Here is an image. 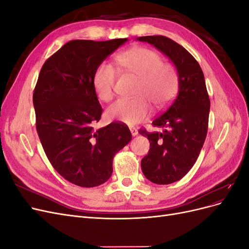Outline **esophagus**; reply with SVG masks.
Listing matches in <instances>:
<instances>
[{
	"label": "esophagus",
	"mask_w": 249,
	"mask_h": 249,
	"mask_svg": "<svg viewBox=\"0 0 249 249\" xmlns=\"http://www.w3.org/2000/svg\"><path fill=\"white\" fill-rule=\"evenodd\" d=\"M130 131H131L132 136H136V135L138 134V130L136 129V127H134V126H131V127H130Z\"/></svg>",
	"instance_id": "34e87169"
}]
</instances>
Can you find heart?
<instances>
[{
  "label": "heart",
  "instance_id": "b5f03b06",
  "mask_svg": "<svg viewBox=\"0 0 249 249\" xmlns=\"http://www.w3.org/2000/svg\"><path fill=\"white\" fill-rule=\"evenodd\" d=\"M117 65L124 71L139 78L134 100H118L107 109L109 118L127 125H134L147 117L152 103L161 109L172 100L178 90V76L169 64L163 63L157 52L146 48H133L116 57ZM116 72L113 66L102 62L93 73V86L96 95L103 102L114 97Z\"/></svg>",
  "mask_w": 249,
  "mask_h": 249
}]
</instances>
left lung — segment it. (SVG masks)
I'll list each match as a JSON object with an SVG mask.
<instances>
[{
	"label": "left lung",
	"mask_w": 249,
	"mask_h": 249,
	"mask_svg": "<svg viewBox=\"0 0 249 249\" xmlns=\"http://www.w3.org/2000/svg\"><path fill=\"white\" fill-rule=\"evenodd\" d=\"M137 40L153 44L178 71V93L153 122L163 132L139 131L149 140L148 154L141 160L143 175L155 184L167 185L185 177L197 160L207 137L210 99L200 66L186 49L162 35Z\"/></svg>",
	"instance_id": "1"
}]
</instances>
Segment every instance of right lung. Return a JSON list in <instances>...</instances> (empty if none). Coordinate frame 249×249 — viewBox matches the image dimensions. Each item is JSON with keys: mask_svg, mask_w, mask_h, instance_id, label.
Returning a JSON list of instances; mask_svg holds the SVG:
<instances>
[{"mask_svg": "<svg viewBox=\"0 0 249 249\" xmlns=\"http://www.w3.org/2000/svg\"><path fill=\"white\" fill-rule=\"evenodd\" d=\"M125 41H69L44 62L36 83V130L44 153L60 176L80 187L107 182L114 155L132 139L123 124L93 126L103 112L93 86L94 71Z\"/></svg>", "mask_w": 249, "mask_h": 249, "instance_id": "right-lung-1", "label": "right lung"}]
</instances>
